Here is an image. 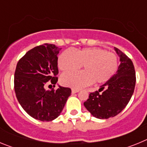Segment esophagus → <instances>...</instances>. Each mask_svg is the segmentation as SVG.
I'll return each mask as SVG.
<instances>
[{
	"label": "esophagus",
	"instance_id": "esophagus-1",
	"mask_svg": "<svg viewBox=\"0 0 147 147\" xmlns=\"http://www.w3.org/2000/svg\"><path fill=\"white\" fill-rule=\"evenodd\" d=\"M79 91H80V90H76V89H72V90H71V92H72L73 94L78 93Z\"/></svg>",
	"mask_w": 147,
	"mask_h": 147
}]
</instances>
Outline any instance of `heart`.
I'll use <instances>...</instances> for the list:
<instances>
[{"mask_svg":"<svg viewBox=\"0 0 147 147\" xmlns=\"http://www.w3.org/2000/svg\"><path fill=\"white\" fill-rule=\"evenodd\" d=\"M84 67V71L63 74L62 85L79 90L93 82L103 83L112 77L118 68V58L115 54L99 48H87L73 53L65 51L58 58V66L63 72H71Z\"/></svg>","mask_w":147,"mask_h":147,"instance_id":"obj_1","label":"heart"}]
</instances>
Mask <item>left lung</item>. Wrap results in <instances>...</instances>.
I'll use <instances>...</instances> for the list:
<instances>
[{"instance_id": "1", "label": "left lung", "mask_w": 147, "mask_h": 147, "mask_svg": "<svg viewBox=\"0 0 147 147\" xmlns=\"http://www.w3.org/2000/svg\"><path fill=\"white\" fill-rule=\"evenodd\" d=\"M114 50L119 57L120 65L116 74L105 82L98 91L90 93L84 102L93 116L107 119L120 113L129 103L136 86V71L132 60L119 49Z\"/></svg>"}]
</instances>
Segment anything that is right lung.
Instances as JSON below:
<instances>
[{
    "label": "right lung",
    "mask_w": 147,
    "mask_h": 147,
    "mask_svg": "<svg viewBox=\"0 0 147 147\" xmlns=\"http://www.w3.org/2000/svg\"><path fill=\"white\" fill-rule=\"evenodd\" d=\"M60 50L54 44L45 43L28 51L17 64L15 95L23 110L37 120L51 121L57 119L71 94V88L60 85L56 90L45 88L50 80L54 87L57 82Z\"/></svg>",
    "instance_id": "1"
}]
</instances>
